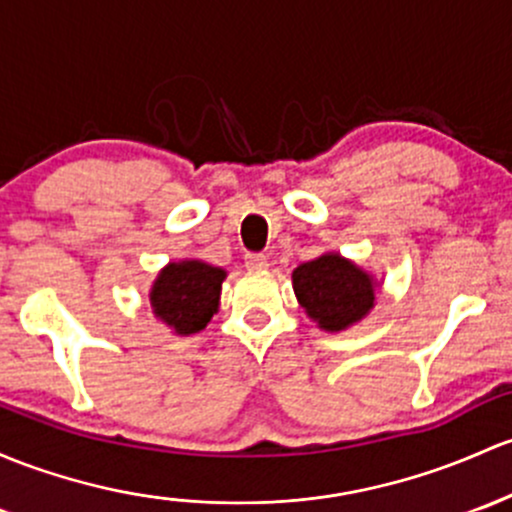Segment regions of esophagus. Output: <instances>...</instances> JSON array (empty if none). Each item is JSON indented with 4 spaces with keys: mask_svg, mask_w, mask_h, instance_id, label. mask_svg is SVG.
<instances>
[{
    "mask_svg": "<svg viewBox=\"0 0 512 512\" xmlns=\"http://www.w3.org/2000/svg\"><path fill=\"white\" fill-rule=\"evenodd\" d=\"M244 263H246V268H249V271H263V268L268 266L266 256H263V254H246Z\"/></svg>",
    "mask_w": 512,
    "mask_h": 512,
    "instance_id": "obj_1",
    "label": "esophagus"
}]
</instances>
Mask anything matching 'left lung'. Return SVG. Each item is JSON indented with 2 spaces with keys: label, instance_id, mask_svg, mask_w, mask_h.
I'll return each instance as SVG.
<instances>
[{
  "label": "left lung",
  "instance_id": "8db88e82",
  "mask_svg": "<svg viewBox=\"0 0 512 512\" xmlns=\"http://www.w3.org/2000/svg\"><path fill=\"white\" fill-rule=\"evenodd\" d=\"M376 278L339 254H322L293 271L300 307L324 332H342L361 322L376 302Z\"/></svg>",
  "mask_w": 512,
  "mask_h": 512
}]
</instances>
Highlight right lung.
I'll use <instances>...</instances> for the list:
<instances>
[{
  "label": "right lung",
  "mask_w": 512,
  "mask_h": 512,
  "mask_svg": "<svg viewBox=\"0 0 512 512\" xmlns=\"http://www.w3.org/2000/svg\"><path fill=\"white\" fill-rule=\"evenodd\" d=\"M224 278H227L224 268L210 266L197 258L168 263L153 280L148 293L153 315L183 337L200 332L219 310Z\"/></svg>",
  "instance_id": "add662e5"
}]
</instances>
